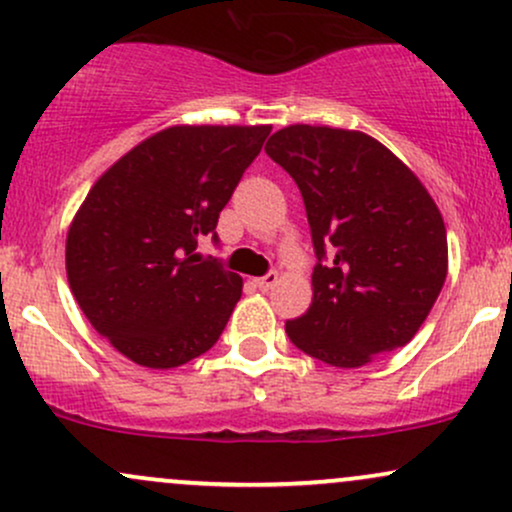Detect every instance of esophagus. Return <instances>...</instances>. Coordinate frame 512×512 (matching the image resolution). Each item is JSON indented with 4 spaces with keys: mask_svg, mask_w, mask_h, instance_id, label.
I'll return each mask as SVG.
<instances>
[{
    "mask_svg": "<svg viewBox=\"0 0 512 512\" xmlns=\"http://www.w3.org/2000/svg\"><path fill=\"white\" fill-rule=\"evenodd\" d=\"M276 281H279V274L267 272L264 276H260V279H255V286L260 291H269V289H272V286H276Z\"/></svg>",
    "mask_w": 512,
    "mask_h": 512,
    "instance_id": "34e87169",
    "label": "esophagus"
}]
</instances>
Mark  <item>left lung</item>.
<instances>
[{
  "label": "left lung",
  "instance_id": "obj_1",
  "mask_svg": "<svg viewBox=\"0 0 512 512\" xmlns=\"http://www.w3.org/2000/svg\"><path fill=\"white\" fill-rule=\"evenodd\" d=\"M301 190L317 264L298 349L358 368L409 344L448 274L443 216L399 158L363 132L291 125L264 146Z\"/></svg>",
  "mask_w": 512,
  "mask_h": 512
}]
</instances>
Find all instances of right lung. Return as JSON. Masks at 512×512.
I'll use <instances>...</instances> for the list:
<instances>
[{
	"label": "right lung",
	"instance_id": "right-lung-1",
	"mask_svg": "<svg viewBox=\"0 0 512 512\" xmlns=\"http://www.w3.org/2000/svg\"><path fill=\"white\" fill-rule=\"evenodd\" d=\"M272 127H168L91 187L67 233V279L96 332L146 368L219 342L243 279L197 255Z\"/></svg>",
	"mask_w": 512,
	"mask_h": 512
}]
</instances>
